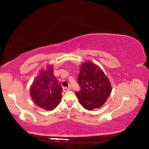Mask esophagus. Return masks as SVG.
Instances as JSON below:
<instances>
[{"label":"esophagus","mask_w":149,"mask_h":149,"mask_svg":"<svg viewBox=\"0 0 149 149\" xmlns=\"http://www.w3.org/2000/svg\"><path fill=\"white\" fill-rule=\"evenodd\" d=\"M70 89H71L70 87H68V88H67V87H65V88H63V91L65 92H66L69 91V90H70Z\"/></svg>","instance_id":"1"}]
</instances>
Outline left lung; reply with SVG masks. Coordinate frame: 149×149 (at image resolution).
<instances>
[{"label": "left lung", "instance_id": "8db88e82", "mask_svg": "<svg viewBox=\"0 0 149 149\" xmlns=\"http://www.w3.org/2000/svg\"><path fill=\"white\" fill-rule=\"evenodd\" d=\"M77 81L81 90L75 94L81 105L86 110H92L103 106L112 92L107 75L100 66L90 61L80 66Z\"/></svg>", "mask_w": 149, "mask_h": 149}]
</instances>
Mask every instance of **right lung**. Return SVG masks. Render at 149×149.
Wrapping results in <instances>:
<instances>
[{"label": "right lung", "instance_id": "obj_1", "mask_svg": "<svg viewBox=\"0 0 149 149\" xmlns=\"http://www.w3.org/2000/svg\"><path fill=\"white\" fill-rule=\"evenodd\" d=\"M53 65H47L40 70L30 89L33 102L46 110H54L62 97V87L53 74Z\"/></svg>", "mask_w": 149, "mask_h": 149}]
</instances>
